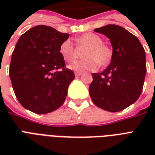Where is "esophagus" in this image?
I'll list each match as a JSON object with an SVG mask.
<instances>
[{"label":"esophagus","mask_w":155,"mask_h":155,"mask_svg":"<svg viewBox=\"0 0 155 155\" xmlns=\"http://www.w3.org/2000/svg\"><path fill=\"white\" fill-rule=\"evenodd\" d=\"M83 73L82 72H80V71H75V76H80V75H82Z\"/></svg>","instance_id":"obj_1"}]
</instances>
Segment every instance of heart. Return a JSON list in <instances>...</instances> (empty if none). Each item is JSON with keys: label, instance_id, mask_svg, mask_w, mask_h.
Listing matches in <instances>:
<instances>
[{"label": "heart", "instance_id": "b5f03b06", "mask_svg": "<svg viewBox=\"0 0 155 155\" xmlns=\"http://www.w3.org/2000/svg\"><path fill=\"white\" fill-rule=\"evenodd\" d=\"M77 48L70 39L65 40L59 47V53L67 62H72L79 55V51L87 48L84 53L85 59L75 61L68 66V68L74 71H96L101 65H105L112 58V50L103 44V40L100 36L87 33L76 39Z\"/></svg>", "mask_w": 155, "mask_h": 155}]
</instances>
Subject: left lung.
<instances>
[{
    "mask_svg": "<svg viewBox=\"0 0 155 155\" xmlns=\"http://www.w3.org/2000/svg\"><path fill=\"white\" fill-rule=\"evenodd\" d=\"M94 31L108 38L113 47L110 64L92 74L90 97L99 108L119 112L137 101L147 74L146 52L136 36L125 28L107 25Z\"/></svg>",
    "mask_w": 155,
    "mask_h": 155,
    "instance_id": "obj_1",
    "label": "left lung"
}]
</instances>
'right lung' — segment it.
Instances as JSON below:
<instances>
[{
	"mask_svg": "<svg viewBox=\"0 0 155 155\" xmlns=\"http://www.w3.org/2000/svg\"><path fill=\"white\" fill-rule=\"evenodd\" d=\"M69 34L39 25L24 33L12 54L9 77L17 99L38 114L56 110L63 104L75 79L59 53ZM61 69V70L59 69Z\"/></svg>",
	"mask_w": 155,
	"mask_h": 155,
	"instance_id": "1",
	"label": "right lung"
}]
</instances>
